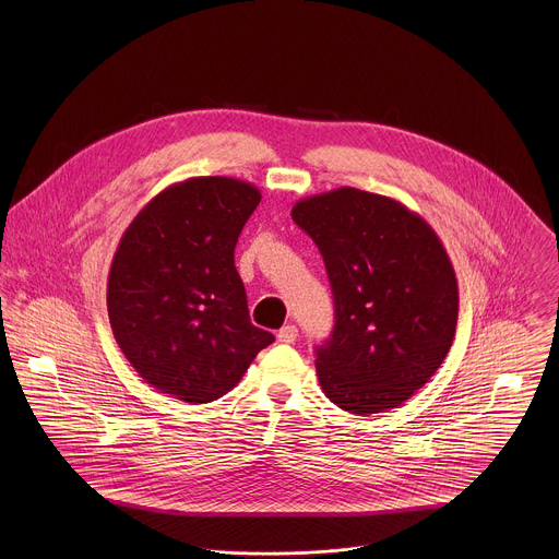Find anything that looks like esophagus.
I'll use <instances>...</instances> for the list:
<instances>
[{"label": "esophagus", "instance_id": "esophagus-1", "mask_svg": "<svg viewBox=\"0 0 559 559\" xmlns=\"http://www.w3.org/2000/svg\"><path fill=\"white\" fill-rule=\"evenodd\" d=\"M297 335H299V329L295 324H284L277 333V340L284 344H293L297 340Z\"/></svg>", "mask_w": 559, "mask_h": 559}]
</instances>
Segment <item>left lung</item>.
<instances>
[{"mask_svg":"<svg viewBox=\"0 0 559 559\" xmlns=\"http://www.w3.org/2000/svg\"><path fill=\"white\" fill-rule=\"evenodd\" d=\"M319 245L335 324L317 348L324 396L355 415L411 399L443 364L459 320V284L430 224L402 202L340 187L293 206Z\"/></svg>","mask_w":559,"mask_h":559,"instance_id":"obj_1","label":"left lung"}]
</instances>
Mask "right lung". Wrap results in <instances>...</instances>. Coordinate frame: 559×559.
<instances>
[{"label": "right lung", "instance_id": "add662e5", "mask_svg": "<svg viewBox=\"0 0 559 559\" xmlns=\"http://www.w3.org/2000/svg\"><path fill=\"white\" fill-rule=\"evenodd\" d=\"M260 189L193 176L157 193L111 260L107 312L135 372L160 394L204 404L228 394L273 333L249 320L235 247Z\"/></svg>", "mask_w": 559, "mask_h": 559}]
</instances>
